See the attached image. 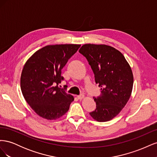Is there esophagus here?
<instances>
[{
    "mask_svg": "<svg viewBox=\"0 0 157 157\" xmlns=\"http://www.w3.org/2000/svg\"><path fill=\"white\" fill-rule=\"evenodd\" d=\"M77 98L79 99H83L84 98V95L82 94H80V95H78V96H77Z\"/></svg>",
    "mask_w": 157,
    "mask_h": 157,
    "instance_id": "esophagus-1",
    "label": "esophagus"
}]
</instances>
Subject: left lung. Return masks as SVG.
I'll return each mask as SVG.
<instances>
[{
  "label": "left lung",
  "instance_id": "left-lung-1",
  "mask_svg": "<svg viewBox=\"0 0 157 157\" xmlns=\"http://www.w3.org/2000/svg\"><path fill=\"white\" fill-rule=\"evenodd\" d=\"M91 66L101 95L94 97L96 109L90 113L94 120L106 122L115 117L130 98L134 77L124 56L105 44H86L78 51Z\"/></svg>",
  "mask_w": 157,
  "mask_h": 157
}]
</instances>
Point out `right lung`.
Masks as SVG:
<instances>
[{
    "instance_id": "1",
    "label": "right lung",
    "mask_w": 157,
    "mask_h": 157,
    "mask_svg": "<svg viewBox=\"0 0 157 157\" xmlns=\"http://www.w3.org/2000/svg\"><path fill=\"white\" fill-rule=\"evenodd\" d=\"M80 44L46 46L37 50L23 67L21 90L27 103L38 115L56 120L64 115L74 98L60 88L61 70ZM67 86V85H65Z\"/></svg>"
}]
</instances>
